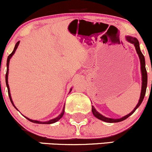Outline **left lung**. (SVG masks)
<instances>
[{
    "mask_svg": "<svg viewBox=\"0 0 152 152\" xmlns=\"http://www.w3.org/2000/svg\"><path fill=\"white\" fill-rule=\"evenodd\" d=\"M127 40L130 43L135 45V50H136L137 53L138 54L140 58V61H141V72H142V88H141V96H140L139 102H138V104H137L136 107H135V109H133V112H130V114H128V115L125 116V117H122L120 119H111V118H107V117H104V116L99 114L97 111L96 110L95 108L94 107H92V112L94 114V115L96 117H97L99 120H102V121L107 122H119L125 120V119L128 118V117H130L132 114H133V112L136 110V109L141 105V104L143 102V99H144L145 94H146V87H147V72H146V66H145V58L144 56H143V53H141V50H140L139 48V42L135 37H132L130 36L126 37Z\"/></svg>",
    "mask_w": 152,
    "mask_h": 152,
    "instance_id": "1",
    "label": "left lung"
}]
</instances>
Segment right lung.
Segmentation results:
<instances>
[{
	"mask_svg": "<svg viewBox=\"0 0 152 152\" xmlns=\"http://www.w3.org/2000/svg\"><path fill=\"white\" fill-rule=\"evenodd\" d=\"M19 41H18L17 43H16L15 47H14V50H13V51H12V53H11V54L9 55V56H8V58H7V64H6V65H7V70H6V86H7V88H8V93H9V99H10L11 102L12 103L13 106H14V107H15V108H16V107H15V106H14V103H13V102H12V99H11V94H10V90H9V84H8V75H9V61H10V58H11V56H12L13 55H14V53H15V51H16V50H17V48L18 45H19ZM16 109H17V108H16ZM64 108L63 111H62V112H61V115H60L59 116H58V117H57L56 118L53 119V120H49V121H48V122H40V121H37V120H30V119L27 118V117H26V118L27 119V120H30V122H34V123H37V124H51V123H54V122H56L58 121V120H60V119H61V117H62V116L64 115Z\"/></svg>",
	"mask_w": 152,
	"mask_h": 152,
	"instance_id": "obj_1",
	"label": "right lung"
}]
</instances>
